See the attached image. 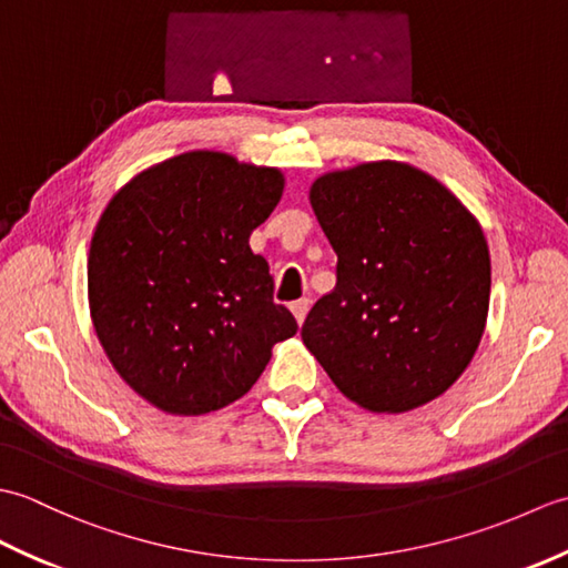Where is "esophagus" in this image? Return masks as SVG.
Masks as SVG:
<instances>
[{
	"label": "esophagus",
	"mask_w": 568,
	"mask_h": 568,
	"mask_svg": "<svg viewBox=\"0 0 568 568\" xmlns=\"http://www.w3.org/2000/svg\"><path fill=\"white\" fill-rule=\"evenodd\" d=\"M291 310H293L297 324H303L305 317H307V310H310V300H305V297L303 300H295V303L291 305Z\"/></svg>",
	"instance_id": "34e87169"
}]
</instances>
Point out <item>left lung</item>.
Wrapping results in <instances>:
<instances>
[{"label":"left lung","instance_id":"8db88e82","mask_svg":"<svg viewBox=\"0 0 568 568\" xmlns=\"http://www.w3.org/2000/svg\"><path fill=\"white\" fill-rule=\"evenodd\" d=\"M310 202L336 253V285L310 310L305 346L373 413L439 397L470 364L488 317L490 256L474 214L395 161L322 175Z\"/></svg>","mask_w":568,"mask_h":568}]
</instances>
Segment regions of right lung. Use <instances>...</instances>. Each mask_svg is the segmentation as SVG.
<instances>
[{
  "mask_svg": "<svg viewBox=\"0 0 568 568\" xmlns=\"http://www.w3.org/2000/svg\"><path fill=\"white\" fill-rule=\"evenodd\" d=\"M283 195L275 168L190 151L106 204L88 258L94 332L131 388L173 415L251 390L273 344L297 332L248 236Z\"/></svg>",
  "mask_w": 568,
  "mask_h": 568,
  "instance_id": "obj_1",
  "label": "right lung"
}]
</instances>
